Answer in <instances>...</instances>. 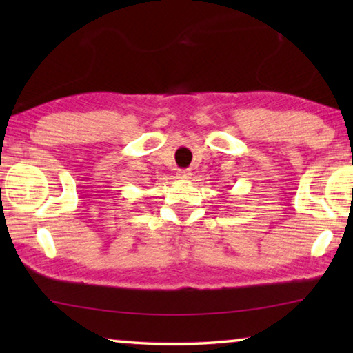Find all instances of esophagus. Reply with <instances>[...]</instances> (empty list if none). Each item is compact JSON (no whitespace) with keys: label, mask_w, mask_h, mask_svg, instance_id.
I'll use <instances>...</instances> for the list:
<instances>
[{"label":"esophagus","mask_w":353,"mask_h":353,"mask_svg":"<svg viewBox=\"0 0 353 353\" xmlns=\"http://www.w3.org/2000/svg\"><path fill=\"white\" fill-rule=\"evenodd\" d=\"M190 176H191V172L187 170H181L177 174V177L182 179V181H187V179H190Z\"/></svg>","instance_id":"obj_1"}]
</instances>
